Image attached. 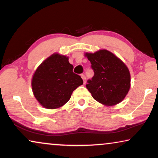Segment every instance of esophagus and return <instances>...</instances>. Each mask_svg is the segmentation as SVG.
<instances>
[{"label": "esophagus", "mask_w": 158, "mask_h": 158, "mask_svg": "<svg viewBox=\"0 0 158 158\" xmlns=\"http://www.w3.org/2000/svg\"><path fill=\"white\" fill-rule=\"evenodd\" d=\"M81 77H82V79H83V83H84V84L85 83V82H86V78H85V75H81Z\"/></svg>", "instance_id": "1"}]
</instances>
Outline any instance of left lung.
Returning a JSON list of instances; mask_svg holds the SVG:
<instances>
[{"label": "left lung", "mask_w": 158, "mask_h": 158, "mask_svg": "<svg viewBox=\"0 0 158 158\" xmlns=\"http://www.w3.org/2000/svg\"><path fill=\"white\" fill-rule=\"evenodd\" d=\"M91 63L94 75L86 88L95 100L111 106L124 100L131 85L130 73L126 64L106 49L85 53Z\"/></svg>", "instance_id": "obj_1"}]
</instances>
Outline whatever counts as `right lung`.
I'll return each instance as SVG.
<instances>
[{
	"instance_id": "1",
	"label": "right lung",
	"mask_w": 158,
	"mask_h": 158,
	"mask_svg": "<svg viewBox=\"0 0 158 158\" xmlns=\"http://www.w3.org/2000/svg\"><path fill=\"white\" fill-rule=\"evenodd\" d=\"M65 55L54 53L41 63L31 79L34 96L48 109L62 107L70 100L73 90L83 85L81 76L73 72V66Z\"/></svg>"
}]
</instances>
